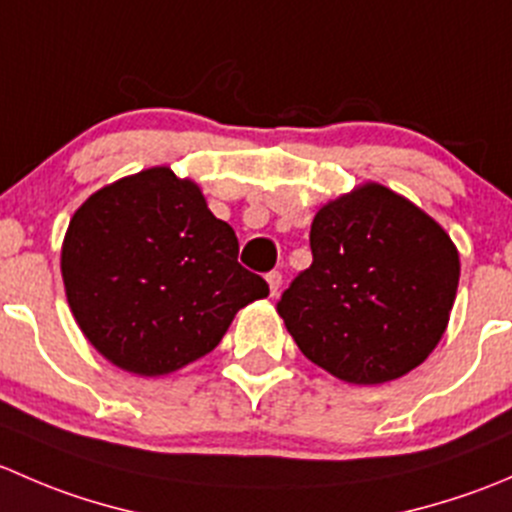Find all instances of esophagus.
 Returning a JSON list of instances; mask_svg holds the SVG:
<instances>
[{
    "mask_svg": "<svg viewBox=\"0 0 512 512\" xmlns=\"http://www.w3.org/2000/svg\"><path fill=\"white\" fill-rule=\"evenodd\" d=\"M267 285H270V292H272V297H275L277 292H280V287H282V272H277V270H272V272H267Z\"/></svg>",
    "mask_w": 512,
    "mask_h": 512,
    "instance_id": "obj_1",
    "label": "esophagus"
}]
</instances>
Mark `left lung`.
I'll return each instance as SVG.
<instances>
[{
  "mask_svg": "<svg viewBox=\"0 0 512 512\" xmlns=\"http://www.w3.org/2000/svg\"><path fill=\"white\" fill-rule=\"evenodd\" d=\"M312 265L277 302L309 361L349 384L416 369L443 337L458 252L443 227L384 185H361L314 215Z\"/></svg>",
  "mask_w": 512,
  "mask_h": 512,
  "instance_id": "1",
  "label": "left lung"
}]
</instances>
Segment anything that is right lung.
I'll use <instances>...</instances> for the list:
<instances>
[{
  "label": "right lung",
  "instance_id": "right-lung-1",
  "mask_svg": "<svg viewBox=\"0 0 512 512\" xmlns=\"http://www.w3.org/2000/svg\"><path fill=\"white\" fill-rule=\"evenodd\" d=\"M235 230L170 168L91 195L61 250L69 307L91 344L121 369L170 374L213 352L237 309L270 287L237 262Z\"/></svg>",
  "mask_w": 512,
  "mask_h": 512
}]
</instances>
